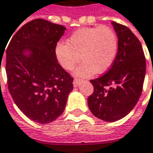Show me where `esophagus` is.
<instances>
[{
	"label": "esophagus",
	"instance_id": "obj_1",
	"mask_svg": "<svg viewBox=\"0 0 153 153\" xmlns=\"http://www.w3.org/2000/svg\"><path fill=\"white\" fill-rule=\"evenodd\" d=\"M80 79H78V78H74V81H73V84H74V87H77L79 84V82H80Z\"/></svg>",
	"mask_w": 153,
	"mask_h": 153
}]
</instances>
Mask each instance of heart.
<instances>
[{
  "instance_id": "1",
  "label": "heart",
  "mask_w": 153,
  "mask_h": 153,
  "mask_svg": "<svg viewBox=\"0 0 153 153\" xmlns=\"http://www.w3.org/2000/svg\"><path fill=\"white\" fill-rule=\"evenodd\" d=\"M118 52V38L107 26L83 27L74 32L68 43L59 42L55 47V56L59 65L72 70L77 68V75L91 76L94 72L102 74L111 68Z\"/></svg>"
}]
</instances>
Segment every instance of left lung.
I'll use <instances>...</instances> for the list:
<instances>
[{
	"label": "left lung",
	"mask_w": 153,
	"mask_h": 153,
	"mask_svg": "<svg viewBox=\"0 0 153 153\" xmlns=\"http://www.w3.org/2000/svg\"><path fill=\"white\" fill-rule=\"evenodd\" d=\"M112 24L118 36V53L109 70L90 80L94 93L87 99L91 112L107 122L117 121L133 109L146 75V57L139 40L127 27Z\"/></svg>",
	"instance_id": "obj_1"
}]
</instances>
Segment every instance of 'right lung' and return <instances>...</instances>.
<instances>
[{
	"label": "right lung",
	"instance_id": "obj_1",
	"mask_svg": "<svg viewBox=\"0 0 153 153\" xmlns=\"http://www.w3.org/2000/svg\"><path fill=\"white\" fill-rule=\"evenodd\" d=\"M65 30L43 19L33 20L11 34L5 52L8 91L19 109L37 123L47 124L59 117L74 88V78L55 56V47Z\"/></svg>",
	"mask_w": 153,
	"mask_h": 153
}]
</instances>
